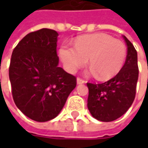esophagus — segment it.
<instances>
[{
	"label": "esophagus",
	"mask_w": 148,
	"mask_h": 148,
	"mask_svg": "<svg viewBox=\"0 0 148 148\" xmlns=\"http://www.w3.org/2000/svg\"><path fill=\"white\" fill-rule=\"evenodd\" d=\"M77 85L84 84V83H85V81H84V80H82V79H81V78H77Z\"/></svg>",
	"instance_id": "34e87169"
}]
</instances>
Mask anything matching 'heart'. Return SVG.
Listing matches in <instances>:
<instances>
[{"label":"heart","mask_w":148,"mask_h":148,"mask_svg":"<svg viewBox=\"0 0 148 148\" xmlns=\"http://www.w3.org/2000/svg\"><path fill=\"white\" fill-rule=\"evenodd\" d=\"M75 49L62 46L59 57L66 71L74 73L88 59L90 72L100 81L114 77L124 65L127 49L124 43L105 34L82 35L74 43Z\"/></svg>","instance_id":"b5f03b06"}]
</instances>
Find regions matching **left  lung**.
Segmentation results:
<instances>
[{"instance_id":"obj_1","label":"left lung","mask_w":148,"mask_h":148,"mask_svg":"<svg viewBox=\"0 0 148 148\" xmlns=\"http://www.w3.org/2000/svg\"><path fill=\"white\" fill-rule=\"evenodd\" d=\"M128 53L125 63L114 78L102 84L87 83V107L95 119L114 121L126 113L134 102L138 79V53L125 36Z\"/></svg>"}]
</instances>
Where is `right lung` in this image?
Masks as SVG:
<instances>
[{"mask_svg": "<svg viewBox=\"0 0 148 148\" xmlns=\"http://www.w3.org/2000/svg\"><path fill=\"white\" fill-rule=\"evenodd\" d=\"M58 32L29 33L14 48L9 68L14 104L37 122L57 117L77 86V79L58 66Z\"/></svg>", "mask_w": 148, "mask_h": 148, "instance_id": "right-lung-1", "label": "right lung"}]
</instances>
